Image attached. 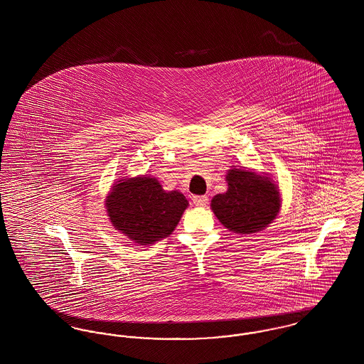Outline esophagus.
I'll list each match as a JSON object with an SVG mask.
<instances>
[{
	"label": "esophagus",
	"mask_w": 364,
	"mask_h": 364,
	"mask_svg": "<svg viewBox=\"0 0 364 364\" xmlns=\"http://www.w3.org/2000/svg\"><path fill=\"white\" fill-rule=\"evenodd\" d=\"M192 202L195 206H200V208H205L208 205V198L206 195H196L192 198Z\"/></svg>",
	"instance_id": "obj_1"
}]
</instances>
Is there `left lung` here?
Instances as JSON below:
<instances>
[{
    "mask_svg": "<svg viewBox=\"0 0 364 364\" xmlns=\"http://www.w3.org/2000/svg\"><path fill=\"white\" fill-rule=\"evenodd\" d=\"M225 178L228 190L217 193L210 208L228 230L240 235L258 233L277 218L281 193L269 173L233 166Z\"/></svg>",
    "mask_w": 364,
    "mask_h": 364,
    "instance_id": "8db88e82",
    "label": "left lung"
}]
</instances>
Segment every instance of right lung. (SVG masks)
Here are the masks:
<instances>
[{
	"label": "right lung",
	"instance_id": "1",
	"mask_svg": "<svg viewBox=\"0 0 364 364\" xmlns=\"http://www.w3.org/2000/svg\"><path fill=\"white\" fill-rule=\"evenodd\" d=\"M110 224L139 245L172 235L188 208L180 191H165L156 177L141 174L116 181L105 199Z\"/></svg>",
	"mask_w": 364,
	"mask_h": 364
}]
</instances>
